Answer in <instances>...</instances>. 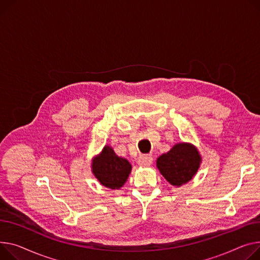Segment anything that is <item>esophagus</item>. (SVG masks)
Listing matches in <instances>:
<instances>
[{
    "label": "esophagus",
    "mask_w": 260,
    "mask_h": 260,
    "mask_svg": "<svg viewBox=\"0 0 260 260\" xmlns=\"http://www.w3.org/2000/svg\"><path fill=\"white\" fill-rule=\"evenodd\" d=\"M152 163V158L149 157V155H141L138 160V165H140L142 167H147L150 166Z\"/></svg>",
    "instance_id": "1"
}]
</instances>
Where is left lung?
<instances>
[{"instance_id": "left-lung-1", "label": "left lung", "mask_w": 260, "mask_h": 260, "mask_svg": "<svg viewBox=\"0 0 260 260\" xmlns=\"http://www.w3.org/2000/svg\"><path fill=\"white\" fill-rule=\"evenodd\" d=\"M202 157L198 148L187 142H180L157 159V168L165 180L175 187L185 185L197 175Z\"/></svg>"}]
</instances>
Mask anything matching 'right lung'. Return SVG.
I'll return each mask as SVG.
<instances>
[{
    "label": "right lung",
    "mask_w": 260,
    "mask_h": 260,
    "mask_svg": "<svg viewBox=\"0 0 260 260\" xmlns=\"http://www.w3.org/2000/svg\"><path fill=\"white\" fill-rule=\"evenodd\" d=\"M91 168L98 182L110 189L122 187L132 171V164L116 154L110 145H106L101 152L92 159Z\"/></svg>",
    "instance_id": "right-lung-1"
}]
</instances>
